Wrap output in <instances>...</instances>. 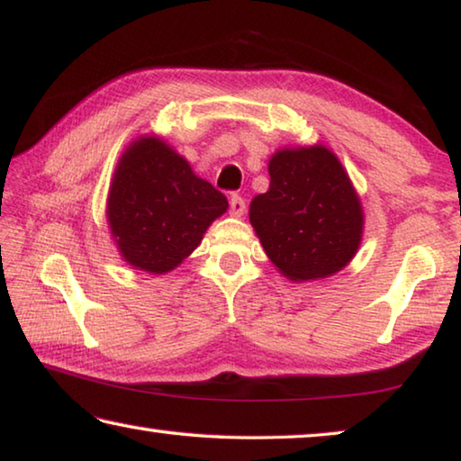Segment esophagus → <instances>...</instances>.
I'll use <instances>...</instances> for the list:
<instances>
[{
  "mask_svg": "<svg viewBox=\"0 0 461 461\" xmlns=\"http://www.w3.org/2000/svg\"><path fill=\"white\" fill-rule=\"evenodd\" d=\"M245 200L240 195H232L230 197V214L232 216H237V218H240L245 214Z\"/></svg>",
  "mask_w": 461,
  "mask_h": 461,
  "instance_id": "1",
  "label": "esophagus"
}]
</instances>
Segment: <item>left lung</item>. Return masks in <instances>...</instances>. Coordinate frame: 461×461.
Wrapping results in <instances>:
<instances>
[{
    "label": "left lung",
    "instance_id": "left-lung-1",
    "mask_svg": "<svg viewBox=\"0 0 461 461\" xmlns=\"http://www.w3.org/2000/svg\"><path fill=\"white\" fill-rule=\"evenodd\" d=\"M270 187L249 221L267 258L293 282L338 274L363 240L365 212L342 162L323 144L280 148L267 162Z\"/></svg>",
    "mask_w": 461,
    "mask_h": 461
}]
</instances>
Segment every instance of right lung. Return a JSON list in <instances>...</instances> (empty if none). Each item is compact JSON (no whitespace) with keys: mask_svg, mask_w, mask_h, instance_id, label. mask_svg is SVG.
I'll list each match as a JSON object with an SVG mask.
<instances>
[{"mask_svg":"<svg viewBox=\"0 0 461 461\" xmlns=\"http://www.w3.org/2000/svg\"><path fill=\"white\" fill-rule=\"evenodd\" d=\"M229 202L158 136H140L113 173L107 222L123 261L167 274L202 243Z\"/></svg>","mask_w":461,"mask_h":461,"instance_id":"obj_1","label":"right lung"}]
</instances>
